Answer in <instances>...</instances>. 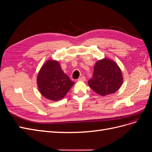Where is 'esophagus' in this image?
Returning a JSON list of instances; mask_svg holds the SVG:
<instances>
[{"label": "esophagus", "mask_w": 152, "mask_h": 152, "mask_svg": "<svg viewBox=\"0 0 152 152\" xmlns=\"http://www.w3.org/2000/svg\"><path fill=\"white\" fill-rule=\"evenodd\" d=\"M78 80H80V81H85L86 80V77L84 76H82L80 78L78 79Z\"/></svg>", "instance_id": "1"}]
</instances>
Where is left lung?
Masks as SVG:
<instances>
[{
	"mask_svg": "<svg viewBox=\"0 0 152 152\" xmlns=\"http://www.w3.org/2000/svg\"><path fill=\"white\" fill-rule=\"evenodd\" d=\"M122 82L121 70L117 64L112 59L104 58L96 63L93 78L88 84L95 93L104 96L115 93Z\"/></svg>",
	"mask_w": 152,
	"mask_h": 152,
	"instance_id": "obj_1",
	"label": "left lung"
}]
</instances>
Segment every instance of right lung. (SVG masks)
Segmentation results:
<instances>
[{"label":"right lung","mask_w":152,"mask_h":152,"mask_svg":"<svg viewBox=\"0 0 152 152\" xmlns=\"http://www.w3.org/2000/svg\"><path fill=\"white\" fill-rule=\"evenodd\" d=\"M37 83L44 97L56 102L65 97L75 82L63 72L58 61L49 59L41 67Z\"/></svg>","instance_id":"right-lung-1"}]
</instances>
